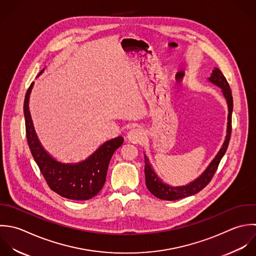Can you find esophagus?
Listing matches in <instances>:
<instances>
[{
	"mask_svg": "<svg viewBox=\"0 0 256 256\" xmlns=\"http://www.w3.org/2000/svg\"><path fill=\"white\" fill-rule=\"evenodd\" d=\"M128 138L130 142L132 144H138L144 138V132L140 128H132L128 134Z\"/></svg>",
	"mask_w": 256,
	"mask_h": 256,
	"instance_id": "34e87169",
	"label": "esophagus"
}]
</instances>
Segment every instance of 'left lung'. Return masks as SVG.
Returning a JSON list of instances; mask_svg holds the SVG:
<instances>
[{
  "mask_svg": "<svg viewBox=\"0 0 256 256\" xmlns=\"http://www.w3.org/2000/svg\"><path fill=\"white\" fill-rule=\"evenodd\" d=\"M210 82L214 84L216 86H220L222 90V94L224 98H226L228 106V134L226 138V140L222 144V148L216 154V156L214 158V160L210 162V164L208 166V168L204 170V172L196 180L188 184V186H170L168 184H164L160 178L156 174L154 170L152 168V166L150 164L148 158L144 154V174H146V184L148 190L158 198L164 200H180L186 196H194L198 192H200L202 190H204L212 180L218 164L224 156L230 140V134H232V108H234V100H232V90L230 86L222 72V70L218 68H216L212 70V76L208 78Z\"/></svg>",
  "mask_w": 256,
  "mask_h": 256,
  "instance_id": "obj_1",
  "label": "left lung"
}]
</instances>
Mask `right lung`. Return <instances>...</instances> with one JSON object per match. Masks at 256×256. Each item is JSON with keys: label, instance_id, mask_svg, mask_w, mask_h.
Returning <instances> with one entry per match:
<instances>
[{"label": "right lung", "instance_id": "add662e5", "mask_svg": "<svg viewBox=\"0 0 256 256\" xmlns=\"http://www.w3.org/2000/svg\"><path fill=\"white\" fill-rule=\"evenodd\" d=\"M32 86L34 82L28 88L24 102L26 136L32 156L44 178L52 192L64 198L88 200L96 196L106 182L110 160L124 144V138L118 136L104 142L90 158L78 164L56 162L40 146L32 126L28 110V98Z\"/></svg>", "mask_w": 256, "mask_h": 256}]
</instances>
